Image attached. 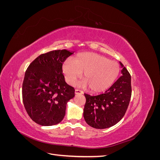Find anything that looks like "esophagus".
<instances>
[{"instance_id": "esophagus-1", "label": "esophagus", "mask_w": 160, "mask_h": 160, "mask_svg": "<svg viewBox=\"0 0 160 160\" xmlns=\"http://www.w3.org/2000/svg\"><path fill=\"white\" fill-rule=\"evenodd\" d=\"M75 94H80V95L83 94V91H82V90H81V89H77L75 90Z\"/></svg>"}]
</instances>
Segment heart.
<instances>
[{"instance_id":"obj_1","label":"heart","mask_w":160,"mask_h":160,"mask_svg":"<svg viewBox=\"0 0 160 160\" xmlns=\"http://www.w3.org/2000/svg\"><path fill=\"white\" fill-rule=\"evenodd\" d=\"M62 70L67 81L75 84L83 72V79L89 89L94 92H101L113 85L119 75L118 62L93 52L77 55L72 61L65 62Z\"/></svg>"}]
</instances>
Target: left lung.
<instances>
[{
    "label": "left lung",
    "instance_id": "8db88e82",
    "mask_svg": "<svg viewBox=\"0 0 160 160\" xmlns=\"http://www.w3.org/2000/svg\"><path fill=\"white\" fill-rule=\"evenodd\" d=\"M122 76L104 93L95 96L85 93L83 117L86 123L96 129L110 128L123 118L132 96L131 75L120 62Z\"/></svg>",
    "mask_w": 160,
    "mask_h": 160
}]
</instances>
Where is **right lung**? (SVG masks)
Instances as JSON below:
<instances>
[{
  "label": "right lung",
  "instance_id": "1",
  "mask_svg": "<svg viewBox=\"0 0 160 160\" xmlns=\"http://www.w3.org/2000/svg\"><path fill=\"white\" fill-rule=\"evenodd\" d=\"M74 52L55 50L37 57L28 67L24 77L22 95L31 119L44 126L63 119L67 103L74 98L75 89L67 85L62 67Z\"/></svg>",
  "mask_w": 160,
  "mask_h": 160
}]
</instances>
